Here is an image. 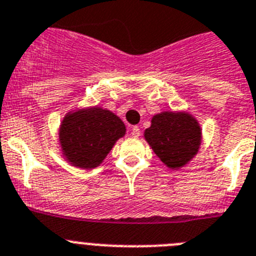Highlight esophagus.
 Returning a JSON list of instances; mask_svg holds the SVG:
<instances>
[{
	"instance_id": "esophagus-1",
	"label": "esophagus",
	"mask_w": 256,
	"mask_h": 256,
	"mask_svg": "<svg viewBox=\"0 0 256 256\" xmlns=\"http://www.w3.org/2000/svg\"><path fill=\"white\" fill-rule=\"evenodd\" d=\"M131 135L134 138L140 136V128L139 126H132V128H131Z\"/></svg>"
}]
</instances>
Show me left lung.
Returning <instances> with one entry per match:
<instances>
[{
	"label": "left lung",
	"mask_w": 256,
	"mask_h": 256,
	"mask_svg": "<svg viewBox=\"0 0 256 256\" xmlns=\"http://www.w3.org/2000/svg\"><path fill=\"white\" fill-rule=\"evenodd\" d=\"M144 139L168 168L179 170L198 153L202 128L190 113L166 110L153 116Z\"/></svg>",
	"instance_id": "1"
}]
</instances>
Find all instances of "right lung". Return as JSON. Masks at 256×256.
Instances as JSON below:
<instances>
[{"mask_svg":"<svg viewBox=\"0 0 256 256\" xmlns=\"http://www.w3.org/2000/svg\"><path fill=\"white\" fill-rule=\"evenodd\" d=\"M125 134L126 126L118 116L98 106L66 113L58 132L64 158L85 170L100 165Z\"/></svg>","mask_w":256,"mask_h":256,"instance_id":"obj_1","label":"right lung"}]
</instances>
